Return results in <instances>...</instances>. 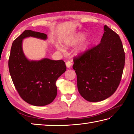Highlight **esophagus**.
<instances>
[{"label":"esophagus","mask_w":134,"mask_h":134,"mask_svg":"<svg viewBox=\"0 0 134 134\" xmlns=\"http://www.w3.org/2000/svg\"><path fill=\"white\" fill-rule=\"evenodd\" d=\"M72 63H71L69 61H68L66 63H65V65H66L67 67L69 68V69H70V68L71 67V65H72Z\"/></svg>","instance_id":"obj_1"}]
</instances>
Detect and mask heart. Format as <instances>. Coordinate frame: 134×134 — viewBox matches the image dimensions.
<instances>
[{
  "label": "heart",
  "instance_id": "obj_1",
  "mask_svg": "<svg viewBox=\"0 0 134 134\" xmlns=\"http://www.w3.org/2000/svg\"><path fill=\"white\" fill-rule=\"evenodd\" d=\"M85 37H86V35L83 33H78L72 37H70L65 38L64 40L63 44L65 47H70L71 46H72V45H75L78 44L79 42H80L81 41L83 40L85 38ZM89 44V41L85 42V43L82 44L81 47H79L77 51H76V53L77 54V55H81V54H83V53H85L87 51ZM58 48L62 51H64V49L63 47L62 46H58Z\"/></svg>",
  "mask_w": 134,
  "mask_h": 134
}]
</instances>
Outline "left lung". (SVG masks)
<instances>
[{
    "instance_id": "1",
    "label": "left lung",
    "mask_w": 134,
    "mask_h": 134,
    "mask_svg": "<svg viewBox=\"0 0 134 134\" xmlns=\"http://www.w3.org/2000/svg\"><path fill=\"white\" fill-rule=\"evenodd\" d=\"M101 42L74 58L78 92L90 102L101 101L115 92L125 63L123 44L117 33L105 25Z\"/></svg>"
}]
</instances>
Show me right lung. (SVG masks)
<instances>
[{
    "mask_svg": "<svg viewBox=\"0 0 134 134\" xmlns=\"http://www.w3.org/2000/svg\"><path fill=\"white\" fill-rule=\"evenodd\" d=\"M32 37L47 40L46 34L25 30L13 42L8 60L11 79L21 97L35 106H44L51 103L57 95V79L66 70L62 60H52L44 58L29 60L24 55L22 41Z\"/></svg>",
    "mask_w": 134,
    "mask_h": 134,
    "instance_id": "obj_1",
    "label": "right lung"
}]
</instances>
